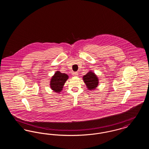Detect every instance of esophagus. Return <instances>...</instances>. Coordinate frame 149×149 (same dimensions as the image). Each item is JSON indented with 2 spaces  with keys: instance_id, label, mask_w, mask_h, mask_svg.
Returning a JSON list of instances; mask_svg holds the SVG:
<instances>
[{
  "instance_id": "esophagus-1",
  "label": "esophagus",
  "mask_w": 149,
  "mask_h": 149,
  "mask_svg": "<svg viewBox=\"0 0 149 149\" xmlns=\"http://www.w3.org/2000/svg\"><path fill=\"white\" fill-rule=\"evenodd\" d=\"M72 75L73 76H75V77H76V76H78V72H72Z\"/></svg>"
}]
</instances>
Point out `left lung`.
Returning a JSON list of instances; mask_svg holds the SVG:
<instances>
[{
    "label": "left lung",
    "instance_id": "1",
    "mask_svg": "<svg viewBox=\"0 0 149 149\" xmlns=\"http://www.w3.org/2000/svg\"><path fill=\"white\" fill-rule=\"evenodd\" d=\"M84 81L89 90H94L98 85V79L92 71L88 72L83 77Z\"/></svg>",
    "mask_w": 149,
    "mask_h": 149
}]
</instances>
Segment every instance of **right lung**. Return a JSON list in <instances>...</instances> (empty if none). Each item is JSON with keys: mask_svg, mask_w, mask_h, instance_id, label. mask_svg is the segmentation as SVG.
I'll return each instance as SVG.
<instances>
[{"mask_svg": "<svg viewBox=\"0 0 149 149\" xmlns=\"http://www.w3.org/2000/svg\"><path fill=\"white\" fill-rule=\"evenodd\" d=\"M68 79V75L66 74L56 71L51 78L50 81L51 88L55 92H61L63 90L64 84Z\"/></svg>", "mask_w": 149, "mask_h": 149, "instance_id": "add662e5", "label": "right lung"}]
</instances>
